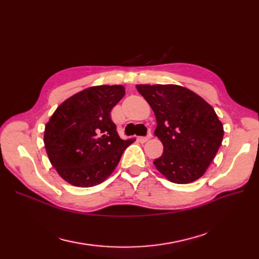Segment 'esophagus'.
<instances>
[{"instance_id":"obj_1","label":"esophagus","mask_w":259,"mask_h":259,"mask_svg":"<svg viewBox=\"0 0 259 259\" xmlns=\"http://www.w3.org/2000/svg\"><path fill=\"white\" fill-rule=\"evenodd\" d=\"M151 133H149V134L147 135V136H142V137H138L137 139H138V142L139 143H146V142H148V140L149 139H150L151 138Z\"/></svg>"}]
</instances>
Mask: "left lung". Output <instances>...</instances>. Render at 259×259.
<instances>
[{"mask_svg": "<svg viewBox=\"0 0 259 259\" xmlns=\"http://www.w3.org/2000/svg\"><path fill=\"white\" fill-rule=\"evenodd\" d=\"M155 114L154 134L164 151L153 164L175 184H189L205 173L222 145L224 127L210 105L179 85H136Z\"/></svg>", "mask_w": 259, "mask_h": 259, "instance_id": "obj_1", "label": "left lung"}]
</instances>
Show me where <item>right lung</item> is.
<instances>
[{
	"label": "right lung",
	"instance_id": "1",
	"mask_svg": "<svg viewBox=\"0 0 259 259\" xmlns=\"http://www.w3.org/2000/svg\"><path fill=\"white\" fill-rule=\"evenodd\" d=\"M124 95L122 85L94 86L65 100L52 115L44 145L67 183L84 188L103 183L134 142L121 139L111 120L112 108Z\"/></svg>",
	"mask_w": 259,
	"mask_h": 259
}]
</instances>
